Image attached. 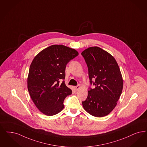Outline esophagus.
I'll return each mask as SVG.
<instances>
[{
	"label": "esophagus",
	"instance_id": "obj_1",
	"mask_svg": "<svg viewBox=\"0 0 147 147\" xmlns=\"http://www.w3.org/2000/svg\"><path fill=\"white\" fill-rule=\"evenodd\" d=\"M80 88H81V87H80L79 85H78V86H76L74 87V88H75V90H76V91H78Z\"/></svg>",
	"mask_w": 147,
	"mask_h": 147
}]
</instances>
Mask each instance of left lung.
Returning a JSON list of instances; mask_svg holds the SVG:
<instances>
[{"label": "left lung", "mask_w": 147, "mask_h": 147, "mask_svg": "<svg viewBox=\"0 0 147 147\" xmlns=\"http://www.w3.org/2000/svg\"><path fill=\"white\" fill-rule=\"evenodd\" d=\"M82 55L88 65L90 83L95 88L88 91L82 102L84 109L92 116L103 117L114 109L122 93L123 79L117 62L109 53L98 47H88Z\"/></svg>", "instance_id": "obj_1"}]
</instances>
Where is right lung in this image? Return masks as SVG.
<instances>
[{
    "instance_id": "add662e5",
    "label": "right lung",
    "mask_w": 147,
    "mask_h": 147,
    "mask_svg": "<svg viewBox=\"0 0 147 147\" xmlns=\"http://www.w3.org/2000/svg\"><path fill=\"white\" fill-rule=\"evenodd\" d=\"M79 55L74 49L53 45L37 54L30 65L27 88L36 107L44 114L53 116L64 108L65 98L71 94L65 81L67 64Z\"/></svg>"
}]
</instances>
